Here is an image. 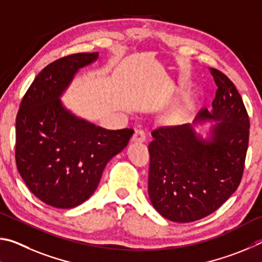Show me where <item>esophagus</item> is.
Segmentation results:
<instances>
[{
  "label": "esophagus",
  "mask_w": 262,
  "mask_h": 262,
  "mask_svg": "<svg viewBox=\"0 0 262 262\" xmlns=\"http://www.w3.org/2000/svg\"><path fill=\"white\" fill-rule=\"evenodd\" d=\"M132 141H135V143H144L146 141V132L144 130H136L134 137H132Z\"/></svg>",
  "instance_id": "1"
}]
</instances>
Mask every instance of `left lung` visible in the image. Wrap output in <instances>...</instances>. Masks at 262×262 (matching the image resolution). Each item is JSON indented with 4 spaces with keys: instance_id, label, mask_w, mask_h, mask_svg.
<instances>
[{
    "instance_id": "8db88e82",
    "label": "left lung",
    "mask_w": 262,
    "mask_h": 262,
    "mask_svg": "<svg viewBox=\"0 0 262 262\" xmlns=\"http://www.w3.org/2000/svg\"><path fill=\"white\" fill-rule=\"evenodd\" d=\"M216 94L192 123L152 132L148 194L153 207L173 222L187 223L215 212L239 185L249 146L250 121L229 78L209 69ZM206 121L207 132L195 130Z\"/></svg>"
}]
</instances>
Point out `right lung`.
Here are the masks:
<instances>
[{"mask_svg":"<svg viewBox=\"0 0 262 262\" xmlns=\"http://www.w3.org/2000/svg\"><path fill=\"white\" fill-rule=\"evenodd\" d=\"M99 53L50 63L32 82L16 118V163L36 198L73 208L94 193L107 163L126 147L132 128L107 130L73 114L61 98L80 69Z\"/></svg>","mask_w":262,"mask_h":262,"instance_id":"add662e5","label":"right lung"}]
</instances>
